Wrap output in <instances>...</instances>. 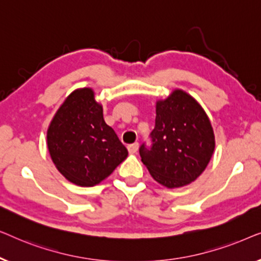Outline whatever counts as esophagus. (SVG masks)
I'll use <instances>...</instances> for the list:
<instances>
[{"mask_svg": "<svg viewBox=\"0 0 261 261\" xmlns=\"http://www.w3.org/2000/svg\"><path fill=\"white\" fill-rule=\"evenodd\" d=\"M127 148H128V152H129L130 154H134V153H137V151H138L139 144H138V142H134V144L128 145Z\"/></svg>", "mask_w": 261, "mask_h": 261, "instance_id": "34e87169", "label": "esophagus"}]
</instances>
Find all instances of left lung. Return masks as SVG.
<instances>
[{"label":"left lung","instance_id":"obj_1","mask_svg":"<svg viewBox=\"0 0 261 261\" xmlns=\"http://www.w3.org/2000/svg\"><path fill=\"white\" fill-rule=\"evenodd\" d=\"M152 146L140 147L141 162L163 187L181 188L197 179L215 149V134L202 106L181 89L155 102Z\"/></svg>","mask_w":261,"mask_h":261}]
</instances>
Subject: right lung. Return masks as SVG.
Instances as JSON below:
<instances>
[{"instance_id":"1","label":"right lung","mask_w":261,"mask_h":261,"mask_svg":"<svg viewBox=\"0 0 261 261\" xmlns=\"http://www.w3.org/2000/svg\"><path fill=\"white\" fill-rule=\"evenodd\" d=\"M47 147L59 172L80 187L101 183L128 155L91 88L76 89L59 107L48 126Z\"/></svg>"}]
</instances>
